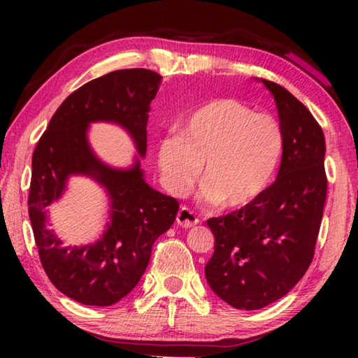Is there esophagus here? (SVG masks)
<instances>
[{
    "label": "esophagus",
    "mask_w": 358,
    "mask_h": 358,
    "mask_svg": "<svg viewBox=\"0 0 358 358\" xmlns=\"http://www.w3.org/2000/svg\"><path fill=\"white\" fill-rule=\"evenodd\" d=\"M177 222L180 224L181 227H194L199 224V217L196 216L194 211H191L187 207H181L178 210V215H177Z\"/></svg>",
    "instance_id": "obj_1"
}]
</instances>
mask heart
<instances>
[{"label":"heart","mask_w":358,"mask_h":358,"mask_svg":"<svg viewBox=\"0 0 358 358\" xmlns=\"http://www.w3.org/2000/svg\"><path fill=\"white\" fill-rule=\"evenodd\" d=\"M282 134L268 115L235 99L199 107L178 124L177 137L161 141L157 164L169 191L183 194L201 173V189L217 208L254 201L280 164Z\"/></svg>","instance_id":"heart-1"}]
</instances>
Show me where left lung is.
<instances>
[{"instance_id": "left-lung-1", "label": "left lung", "mask_w": 358, "mask_h": 358, "mask_svg": "<svg viewBox=\"0 0 358 358\" xmlns=\"http://www.w3.org/2000/svg\"><path fill=\"white\" fill-rule=\"evenodd\" d=\"M262 83L280 115V172L245 207L207 221L215 235L207 281L221 300L246 311L280 300L306 273L327 197L322 128L286 88L264 78Z\"/></svg>"}]
</instances>
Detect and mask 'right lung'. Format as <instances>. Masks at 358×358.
Instances as JSON below:
<instances>
[{"mask_svg": "<svg viewBox=\"0 0 358 358\" xmlns=\"http://www.w3.org/2000/svg\"><path fill=\"white\" fill-rule=\"evenodd\" d=\"M162 77L150 69H121L85 83L64 99L33 153L28 213L41 264L59 292L90 306H110L141 281L156 238L178 213L177 199L143 178L141 159L129 169L102 162L88 143V124L110 121L147 153L150 102ZM71 174H87L106 187L110 222L94 244L64 247L48 229L46 207L61 198Z\"/></svg>", "mask_w": 358, "mask_h": 358, "instance_id": "1", "label": "right lung"}]
</instances>
